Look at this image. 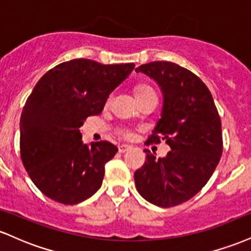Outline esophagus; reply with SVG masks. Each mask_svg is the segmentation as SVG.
Wrapping results in <instances>:
<instances>
[{
	"mask_svg": "<svg viewBox=\"0 0 251 251\" xmlns=\"http://www.w3.org/2000/svg\"><path fill=\"white\" fill-rule=\"evenodd\" d=\"M129 149H131V146L126 145V144H123V145H119V152H120V153H125V152L128 151Z\"/></svg>",
	"mask_w": 251,
	"mask_h": 251,
	"instance_id": "esophagus-1",
	"label": "esophagus"
}]
</instances>
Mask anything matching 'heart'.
Segmentation results:
<instances>
[{"instance_id": "obj_1", "label": "heart", "mask_w": 251, "mask_h": 251, "mask_svg": "<svg viewBox=\"0 0 251 251\" xmlns=\"http://www.w3.org/2000/svg\"><path fill=\"white\" fill-rule=\"evenodd\" d=\"M152 92H153V89H152L151 86L144 85V83H142V85H138L134 89L135 97H137V98L140 97V96H144V94H146V93H152ZM119 133L122 134L123 137H127V135H128L127 132H125V131H120Z\"/></svg>"}]
</instances>
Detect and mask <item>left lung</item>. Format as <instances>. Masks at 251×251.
<instances>
[{"mask_svg": "<svg viewBox=\"0 0 251 251\" xmlns=\"http://www.w3.org/2000/svg\"><path fill=\"white\" fill-rule=\"evenodd\" d=\"M135 71L155 80L164 96L162 118L145 144L165 140L171 148L158 159L144 150L146 160L135 171V186L150 203L176 206L198 194L220 163V114L209 88L191 71L169 61L145 63Z\"/></svg>", "mask_w": 251, "mask_h": 251, "instance_id": "1", "label": "left lung"}]
</instances>
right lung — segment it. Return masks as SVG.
Wrapping results in <instances>:
<instances>
[{"label":"right lung","instance_id":"add662e5","mask_svg":"<svg viewBox=\"0 0 251 251\" xmlns=\"http://www.w3.org/2000/svg\"><path fill=\"white\" fill-rule=\"evenodd\" d=\"M134 66L74 59L37 81L21 114L20 152L30 179L50 200L73 205L100 189L105 164L118 148L105 140L82 144L79 127L101 113L111 92Z\"/></svg>","mask_w":251,"mask_h":251}]
</instances>
